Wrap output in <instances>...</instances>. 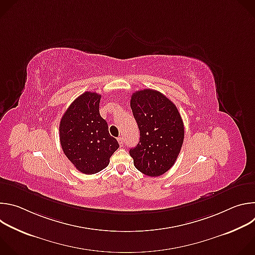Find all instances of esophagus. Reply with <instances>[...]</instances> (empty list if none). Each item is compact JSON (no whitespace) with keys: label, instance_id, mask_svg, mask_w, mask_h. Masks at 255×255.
Returning a JSON list of instances; mask_svg holds the SVG:
<instances>
[{"label":"esophagus","instance_id":"1","mask_svg":"<svg viewBox=\"0 0 255 255\" xmlns=\"http://www.w3.org/2000/svg\"><path fill=\"white\" fill-rule=\"evenodd\" d=\"M118 142H119V144H120V146H123V144H124V137L123 136H120V137H118Z\"/></svg>","mask_w":255,"mask_h":255}]
</instances>
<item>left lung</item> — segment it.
I'll list each match as a JSON object with an SVG mask.
<instances>
[{
    "mask_svg": "<svg viewBox=\"0 0 255 255\" xmlns=\"http://www.w3.org/2000/svg\"><path fill=\"white\" fill-rule=\"evenodd\" d=\"M130 106L140 139L129 153L139 171L159 176L174 164L180 152L185 137L184 122L175 105L154 90L135 92Z\"/></svg>",
    "mask_w": 255,
    "mask_h": 255,
    "instance_id": "1",
    "label": "left lung"
}]
</instances>
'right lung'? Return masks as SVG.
<instances>
[{
	"mask_svg": "<svg viewBox=\"0 0 255 255\" xmlns=\"http://www.w3.org/2000/svg\"><path fill=\"white\" fill-rule=\"evenodd\" d=\"M101 95L86 92L72 102L59 124L61 148L78 170L94 174L110 162L118 149L116 138L109 134L108 124L100 115Z\"/></svg>",
	"mask_w": 255,
	"mask_h": 255,
	"instance_id": "add662e5",
	"label": "right lung"
}]
</instances>
